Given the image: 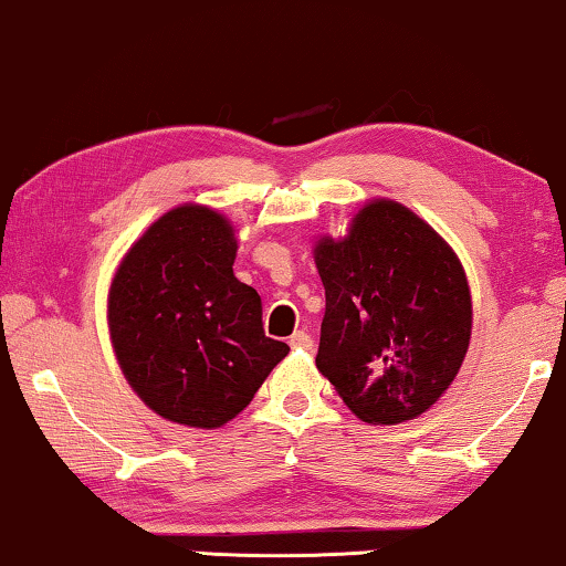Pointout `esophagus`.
Segmentation results:
<instances>
[{"instance_id":"esophagus-1","label":"esophagus","mask_w":566,"mask_h":566,"mask_svg":"<svg viewBox=\"0 0 566 566\" xmlns=\"http://www.w3.org/2000/svg\"><path fill=\"white\" fill-rule=\"evenodd\" d=\"M289 344H291L293 349H311V347H314V339H311V334L298 329V332L291 334V342Z\"/></svg>"}]
</instances>
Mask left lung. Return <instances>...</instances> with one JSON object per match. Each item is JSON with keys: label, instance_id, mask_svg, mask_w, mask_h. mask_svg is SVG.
<instances>
[{"label": "left lung", "instance_id": "8db88e82", "mask_svg": "<svg viewBox=\"0 0 566 566\" xmlns=\"http://www.w3.org/2000/svg\"><path fill=\"white\" fill-rule=\"evenodd\" d=\"M326 311L316 367L357 419L403 423L444 396L472 337L464 268L431 224L373 199L314 244Z\"/></svg>", "mask_w": 566, "mask_h": 566}]
</instances>
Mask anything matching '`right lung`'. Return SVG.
I'll list each match as a JSON object with an SVG mask.
<instances>
[{
	"instance_id": "add662e5",
	"label": "right lung",
	"mask_w": 566,
	"mask_h": 566,
	"mask_svg": "<svg viewBox=\"0 0 566 566\" xmlns=\"http://www.w3.org/2000/svg\"><path fill=\"white\" fill-rule=\"evenodd\" d=\"M234 227L181 203L125 252L106 296V324L129 388L163 419L219 429L250 406L289 355L263 332V303L234 277Z\"/></svg>"
}]
</instances>
